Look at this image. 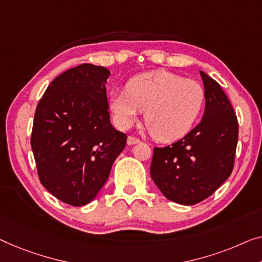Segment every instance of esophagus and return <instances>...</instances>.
I'll return each mask as SVG.
<instances>
[{"instance_id":"1","label":"esophagus","mask_w":262,"mask_h":262,"mask_svg":"<svg viewBox=\"0 0 262 262\" xmlns=\"http://www.w3.org/2000/svg\"><path fill=\"white\" fill-rule=\"evenodd\" d=\"M140 141H141V140H140L139 138H135V136L129 135V136H128L127 143L129 144V146H133V144H136V143H139Z\"/></svg>"}]
</instances>
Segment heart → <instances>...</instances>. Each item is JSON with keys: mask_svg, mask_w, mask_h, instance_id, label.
<instances>
[{"mask_svg": "<svg viewBox=\"0 0 262 262\" xmlns=\"http://www.w3.org/2000/svg\"><path fill=\"white\" fill-rule=\"evenodd\" d=\"M206 93L194 80L158 70L134 76L126 92L112 93L109 107L115 122L130 127L142 111L144 123L154 139L170 142L192 129L205 104Z\"/></svg>", "mask_w": 262, "mask_h": 262, "instance_id": "obj_1", "label": "heart"}]
</instances>
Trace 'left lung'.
<instances>
[{
    "label": "left lung",
    "instance_id": "1",
    "mask_svg": "<svg viewBox=\"0 0 262 262\" xmlns=\"http://www.w3.org/2000/svg\"><path fill=\"white\" fill-rule=\"evenodd\" d=\"M206 107L201 122L181 140L154 147L150 177L162 194L181 205L210 196L234 168L239 123L227 95L215 80L200 72Z\"/></svg>",
    "mask_w": 262,
    "mask_h": 262
}]
</instances>
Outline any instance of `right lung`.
<instances>
[{"label": "right lung", "mask_w": 262, "mask_h": 262, "mask_svg": "<svg viewBox=\"0 0 262 262\" xmlns=\"http://www.w3.org/2000/svg\"><path fill=\"white\" fill-rule=\"evenodd\" d=\"M109 72L83 63L58 75L35 111L30 144L45 188L64 204L83 206L102 188L127 135L108 112Z\"/></svg>", "instance_id": "add662e5"}]
</instances>
